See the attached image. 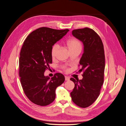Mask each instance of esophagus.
<instances>
[{
    "label": "esophagus",
    "instance_id": "34e87169",
    "mask_svg": "<svg viewBox=\"0 0 126 126\" xmlns=\"http://www.w3.org/2000/svg\"><path fill=\"white\" fill-rule=\"evenodd\" d=\"M65 80H70V78L67 76H65Z\"/></svg>",
    "mask_w": 126,
    "mask_h": 126
}]
</instances>
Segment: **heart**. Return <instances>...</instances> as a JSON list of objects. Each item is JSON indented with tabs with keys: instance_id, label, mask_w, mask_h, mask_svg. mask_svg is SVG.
<instances>
[{
	"instance_id": "1",
	"label": "heart",
	"mask_w": 126,
	"mask_h": 126,
	"mask_svg": "<svg viewBox=\"0 0 126 126\" xmlns=\"http://www.w3.org/2000/svg\"><path fill=\"white\" fill-rule=\"evenodd\" d=\"M66 46L70 51L74 50H80L81 51L82 48V45L79 40L76 38H72L66 41ZM59 46L58 44H54L52 47L51 49V56L52 58H54L57 53L59 50ZM66 71H68L67 69L65 70Z\"/></svg>"
}]
</instances>
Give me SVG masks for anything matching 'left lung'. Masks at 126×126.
Here are the masks:
<instances>
[{"mask_svg":"<svg viewBox=\"0 0 126 126\" xmlns=\"http://www.w3.org/2000/svg\"><path fill=\"white\" fill-rule=\"evenodd\" d=\"M72 34L83 43L84 53L80 59L79 72L82 79L71 78L75 84L71 93L72 100L80 107L90 106L98 98L104 83L105 54L102 41L95 31L88 28L72 31Z\"/></svg>","mask_w":126,"mask_h":126,"instance_id":"left-lung-1","label":"left lung"}]
</instances>
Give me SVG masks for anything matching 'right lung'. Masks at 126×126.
<instances>
[{
  "mask_svg": "<svg viewBox=\"0 0 126 126\" xmlns=\"http://www.w3.org/2000/svg\"><path fill=\"white\" fill-rule=\"evenodd\" d=\"M68 29L41 27L32 32L24 41L20 53L19 76L24 93L32 103L44 106L55 98V90L65 80L57 73L51 79L44 72L52 62L51 49Z\"/></svg>",
  "mask_w": 126,
  "mask_h": 126,
  "instance_id": "1",
  "label": "right lung"
}]
</instances>
